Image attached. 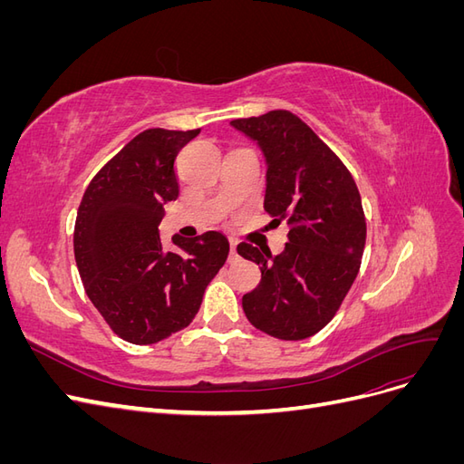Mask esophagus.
<instances>
[{"instance_id":"1","label":"esophagus","mask_w":464,"mask_h":464,"mask_svg":"<svg viewBox=\"0 0 464 464\" xmlns=\"http://www.w3.org/2000/svg\"><path fill=\"white\" fill-rule=\"evenodd\" d=\"M236 246H237V240H234V237H230V259H228V261H236V259H237Z\"/></svg>"}]
</instances>
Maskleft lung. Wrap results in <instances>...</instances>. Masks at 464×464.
Segmentation results:
<instances>
[{"instance_id": "left-lung-1", "label": "left lung", "mask_w": 464, "mask_h": 464, "mask_svg": "<svg viewBox=\"0 0 464 464\" xmlns=\"http://www.w3.org/2000/svg\"><path fill=\"white\" fill-rule=\"evenodd\" d=\"M256 139L266 159L265 210L290 230L271 257L242 242L237 254L261 266V283L242 298L256 329L283 341L319 333L339 312L360 271L366 217L344 162L288 110L230 121Z\"/></svg>"}]
</instances>
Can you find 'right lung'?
<instances>
[{
  "mask_svg": "<svg viewBox=\"0 0 464 464\" xmlns=\"http://www.w3.org/2000/svg\"><path fill=\"white\" fill-rule=\"evenodd\" d=\"M199 130L152 128L111 157L82 195L73 251L89 300L120 339L154 344L186 329L205 288L228 257V240L205 232L174 236L164 251V203L179 195L176 157Z\"/></svg>",
  "mask_w": 464,
  "mask_h": 464,
  "instance_id": "1",
  "label": "right lung"
}]
</instances>
